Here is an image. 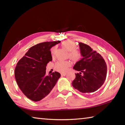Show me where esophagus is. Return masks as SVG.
<instances>
[{"label":"esophagus","mask_w":125,"mask_h":125,"mask_svg":"<svg viewBox=\"0 0 125 125\" xmlns=\"http://www.w3.org/2000/svg\"><path fill=\"white\" fill-rule=\"evenodd\" d=\"M66 75V73H61V76H65Z\"/></svg>","instance_id":"34e87169"}]
</instances>
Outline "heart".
<instances>
[{
  "label": "heart",
  "mask_w": 125,
  "mask_h": 125,
  "mask_svg": "<svg viewBox=\"0 0 125 125\" xmlns=\"http://www.w3.org/2000/svg\"><path fill=\"white\" fill-rule=\"evenodd\" d=\"M61 46L64 48L69 51V57L73 61H77L81 57V54L79 50L76 49V44L75 42L70 40H66L63 41ZM56 50V48L52 47L51 49V54L54 55ZM71 65V63L69 61H59L55 64V69L61 73H65L69 68Z\"/></svg>",
  "instance_id": "b5f03b06"
}]
</instances>
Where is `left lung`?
<instances>
[{"instance_id":"obj_1","label":"left lung","mask_w":125,"mask_h":125,"mask_svg":"<svg viewBox=\"0 0 125 125\" xmlns=\"http://www.w3.org/2000/svg\"><path fill=\"white\" fill-rule=\"evenodd\" d=\"M82 59L77 62L73 69L79 71L72 85L82 93H92L102 86L107 75V65L103 57L88 45L79 43Z\"/></svg>"}]
</instances>
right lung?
Listing matches in <instances>:
<instances>
[{"mask_svg": "<svg viewBox=\"0 0 125 125\" xmlns=\"http://www.w3.org/2000/svg\"><path fill=\"white\" fill-rule=\"evenodd\" d=\"M60 42H44L31 47L16 65L14 75L18 86L23 94L34 102L46 97L61 77L56 71L48 76L46 74L47 63L52 61L50 49Z\"/></svg>", "mask_w": 125, "mask_h": 125, "instance_id": "obj_1", "label": "right lung"}]
</instances>
